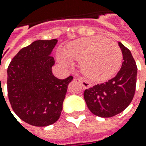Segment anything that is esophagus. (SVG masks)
<instances>
[{
    "label": "esophagus",
    "instance_id": "esophagus-1",
    "mask_svg": "<svg viewBox=\"0 0 146 146\" xmlns=\"http://www.w3.org/2000/svg\"><path fill=\"white\" fill-rule=\"evenodd\" d=\"M77 80H78V81L82 84V86H83L84 88H90L91 86H92L89 82H88L87 80H84L82 77H78Z\"/></svg>",
    "mask_w": 146,
    "mask_h": 146
}]
</instances>
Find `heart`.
Listing matches in <instances>:
<instances>
[{"instance_id":"heart-1","label":"heart","mask_w":146,"mask_h":146,"mask_svg":"<svg viewBox=\"0 0 146 146\" xmlns=\"http://www.w3.org/2000/svg\"><path fill=\"white\" fill-rule=\"evenodd\" d=\"M58 59L66 66L80 62L82 73L96 81L108 80L119 70L123 53L119 45L104 36L82 38L71 42Z\"/></svg>"}]
</instances>
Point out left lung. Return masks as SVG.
I'll return each mask as SVG.
<instances>
[{
    "label": "left lung",
    "mask_w": 146,
    "mask_h": 146,
    "mask_svg": "<svg viewBox=\"0 0 146 146\" xmlns=\"http://www.w3.org/2000/svg\"><path fill=\"white\" fill-rule=\"evenodd\" d=\"M123 62L117 75L105 83L85 89L84 98L95 115L112 117L123 111L130 105L135 93L137 68L131 52L119 42Z\"/></svg>",
    "instance_id": "1"
}]
</instances>
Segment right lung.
<instances>
[{"instance_id": "right-lung-1", "label": "right lung", "mask_w": 146, "mask_h": 146, "mask_svg": "<svg viewBox=\"0 0 146 146\" xmlns=\"http://www.w3.org/2000/svg\"><path fill=\"white\" fill-rule=\"evenodd\" d=\"M57 39L37 40L16 54L7 70V88L14 112L25 123L46 126L58 121L68 84L73 77L58 79L52 73L50 56Z\"/></svg>"}]
</instances>
